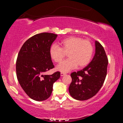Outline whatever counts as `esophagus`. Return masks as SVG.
I'll use <instances>...</instances> for the list:
<instances>
[{"mask_svg":"<svg viewBox=\"0 0 123 123\" xmlns=\"http://www.w3.org/2000/svg\"><path fill=\"white\" fill-rule=\"evenodd\" d=\"M66 74V73H63V72H61V76H63L64 75H65Z\"/></svg>","mask_w":123,"mask_h":123,"instance_id":"obj_1","label":"esophagus"}]
</instances>
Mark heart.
Here are the masks:
<instances>
[{"mask_svg":"<svg viewBox=\"0 0 123 123\" xmlns=\"http://www.w3.org/2000/svg\"><path fill=\"white\" fill-rule=\"evenodd\" d=\"M60 47L53 45L50 48L51 59L60 63L67 54L69 59L58 65L56 69L62 72H68L75 68L86 66L90 62L93 53V47L90 41L84 40L80 37H70L59 43Z\"/></svg>","mask_w":123,"mask_h":123,"instance_id":"obj_1","label":"heart"}]
</instances>
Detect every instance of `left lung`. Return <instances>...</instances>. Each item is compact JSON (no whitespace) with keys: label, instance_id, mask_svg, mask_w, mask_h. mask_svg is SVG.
<instances>
[{"label":"left lung","instance_id":"8db88e82","mask_svg":"<svg viewBox=\"0 0 123 123\" xmlns=\"http://www.w3.org/2000/svg\"><path fill=\"white\" fill-rule=\"evenodd\" d=\"M95 55L88 65L70 74L72 81L69 87V92L78 100H86L94 96L101 88L106 76V54L99 42L95 41Z\"/></svg>","mask_w":123,"mask_h":123}]
</instances>
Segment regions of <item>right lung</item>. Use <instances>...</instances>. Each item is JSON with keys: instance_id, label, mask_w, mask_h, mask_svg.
Segmentation results:
<instances>
[{"instance_id": "1", "label": "right lung", "mask_w": 123, "mask_h": 123, "mask_svg": "<svg viewBox=\"0 0 123 123\" xmlns=\"http://www.w3.org/2000/svg\"><path fill=\"white\" fill-rule=\"evenodd\" d=\"M57 36L48 32L35 35L26 41L18 53L16 61L18 82L26 94L34 100L49 98L54 83L60 77V72L43 75L54 67L49 49Z\"/></svg>"}]
</instances>
